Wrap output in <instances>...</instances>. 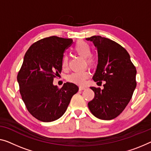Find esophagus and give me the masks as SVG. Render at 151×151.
<instances>
[{
	"label": "esophagus",
	"instance_id": "obj_1",
	"mask_svg": "<svg viewBox=\"0 0 151 151\" xmlns=\"http://www.w3.org/2000/svg\"><path fill=\"white\" fill-rule=\"evenodd\" d=\"M86 88H87V87H85V86H80L79 87V90H80V91H82V90H84Z\"/></svg>",
	"mask_w": 151,
	"mask_h": 151
}]
</instances>
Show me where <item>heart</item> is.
I'll list each match as a JSON object with an SVG mask.
<instances>
[{
    "instance_id": "1",
    "label": "heart",
    "mask_w": 151,
    "mask_h": 151,
    "mask_svg": "<svg viewBox=\"0 0 151 151\" xmlns=\"http://www.w3.org/2000/svg\"><path fill=\"white\" fill-rule=\"evenodd\" d=\"M74 51L78 55L83 58H85L86 62L89 66H93L96 62V58L91 53V46L90 45L84 40H78L76 42ZM62 66L63 68H66L68 66V58L66 56H64L62 58ZM89 76V73L87 70L78 71L73 73L68 76L67 79L70 82L76 83V84L82 85L85 83L86 78Z\"/></svg>"
}]
</instances>
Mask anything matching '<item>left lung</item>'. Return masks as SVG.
<instances>
[{"label":"left lung","instance_id":"1","mask_svg":"<svg viewBox=\"0 0 151 151\" xmlns=\"http://www.w3.org/2000/svg\"><path fill=\"white\" fill-rule=\"evenodd\" d=\"M98 51L95 82L105 81L104 89L91 87L95 96L88 107L96 117L111 120L123 112L136 87V69L129 54L117 42L100 36L87 38Z\"/></svg>","mask_w":151,"mask_h":151}]
</instances>
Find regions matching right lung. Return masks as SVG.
I'll list each match as a JSON object with an SVG mask.
<instances>
[{
	"instance_id": "1",
	"label": "right lung",
	"mask_w": 151,
	"mask_h": 151,
	"mask_svg": "<svg viewBox=\"0 0 151 151\" xmlns=\"http://www.w3.org/2000/svg\"><path fill=\"white\" fill-rule=\"evenodd\" d=\"M73 42L55 36L45 38L32 45L24 55L17 75L19 91L29 112L42 122L61 117L78 90L73 83H64L61 89L53 84L62 71L65 49Z\"/></svg>"
}]
</instances>
